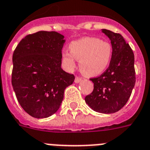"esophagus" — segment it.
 Masks as SVG:
<instances>
[{"label": "esophagus", "mask_w": 150, "mask_h": 150, "mask_svg": "<svg viewBox=\"0 0 150 150\" xmlns=\"http://www.w3.org/2000/svg\"><path fill=\"white\" fill-rule=\"evenodd\" d=\"M81 80H82V79H81V78H80V77H75V82L76 83V84H78V83H79L80 81H81Z\"/></svg>", "instance_id": "esophagus-1"}]
</instances>
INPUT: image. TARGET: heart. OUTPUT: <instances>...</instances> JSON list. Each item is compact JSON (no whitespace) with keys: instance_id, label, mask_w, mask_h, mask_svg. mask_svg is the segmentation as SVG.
I'll list each match as a JSON object with an SVG mask.
<instances>
[{"instance_id":"heart-1","label":"heart","mask_w":150,"mask_h":150,"mask_svg":"<svg viewBox=\"0 0 150 150\" xmlns=\"http://www.w3.org/2000/svg\"><path fill=\"white\" fill-rule=\"evenodd\" d=\"M69 51L62 54V62L68 70H73L75 60L85 76H97L103 73L111 61L112 48L107 41L93 37H85L70 43Z\"/></svg>"}]
</instances>
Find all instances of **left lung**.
I'll return each instance as SVG.
<instances>
[{
  "mask_svg": "<svg viewBox=\"0 0 150 150\" xmlns=\"http://www.w3.org/2000/svg\"><path fill=\"white\" fill-rule=\"evenodd\" d=\"M101 31L111 41V61L105 72L91 79L93 91L84 100L93 111L111 114L120 110L131 97L136 81L134 55L122 35L107 29Z\"/></svg>",
  "mask_w": 150,
  "mask_h": 150,
  "instance_id": "left-lung-1",
  "label": "left lung"
}]
</instances>
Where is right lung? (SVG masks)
<instances>
[{
	"instance_id": "1",
	"label": "right lung",
	"mask_w": 150,
	"mask_h": 150,
	"mask_svg": "<svg viewBox=\"0 0 150 150\" xmlns=\"http://www.w3.org/2000/svg\"><path fill=\"white\" fill-rule=\"evenodd\" d=\"M64 36L40 31L19 43L13 54L12 85L20 106L31 116L47 118L59 109L75 76L62 69Z\"/></svg>"
}]
</instances>
